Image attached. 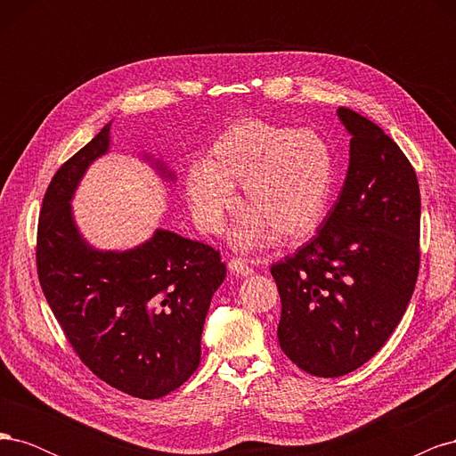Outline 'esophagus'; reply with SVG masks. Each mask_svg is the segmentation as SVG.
Segmentation results:
<instances>
[{"label":"esophagus","mask_w":456,"mask_h":456,"mask_svg":"<svg viewBox=\"0 0 456 456\" xmlns=\"http://www.w3.org/2000/svg\"><path fill=\"white\" fill-rule=\"evenodd\" d=\"M228 268H230L232 273L241 275V278H249V275H253V272H255L249 265H247L243 258H232L228 262Z\"/></svg>","instance_id":"34e87169"}]
</instances>
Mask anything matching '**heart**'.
Listing matches in <instances>:
<instances>
[{"instance_id": "b5f03b06", "label": "heart", "mask_w": 456, "mask_h": 456, "mask_svg": "<svg viewBox=\"0 0 456 456\" xmlns=\"http://www.w3.org/2000/svg\"><path fill=\"white\" fill-rule=\"evenodd\" d=\"M240 184L247 211L233 228L238 247L302 238L320 224L333 194V151L315 131L241 119L215 136L201 165L184 176V196L201 230L223 228Z\"/></svg>"}]
</instances>
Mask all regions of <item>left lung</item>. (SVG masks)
Listing matches in <instances>:
<instances>
[{"label": "left lung", "instance_id": "1", "mask_svg": "<svg viewBox=\"0 0 456 456\" xmlns=\"http://www.w3.org/2000/svg\"><path fill=\"white\" fill-rule=\"evenodd\" d=\"M337 114L352 136L338 200L317 236L272 266L281 297L280 346L323 379L348 375L384 346L420 265L415 169L377 123L350 108Z\"/></svg>", "mask_w": 456, "mask_h": 456}]
</instances>
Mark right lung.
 <instances>
[{"label":"right lung","mask_w":456,"mask_h":456,"mask_svg":"<svg viewBox=\"0 0 456 456\" xmlns=\"http://www.w3.org/2000/svg\"><path fill=\"white\" fill-rule=\"evenodd\" d=\"M110 127L53 176L37 224V275L79 360L112 388L158 399L198 369L205 315L226 266L213 247L163 228L127 251L94 249L81 236L72 200L89 165L108 154ZM142 159L165 181L176 178L163 161Z\"/></svg>","instance_id":"1"}]
</instances>
